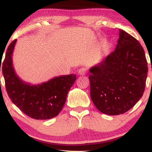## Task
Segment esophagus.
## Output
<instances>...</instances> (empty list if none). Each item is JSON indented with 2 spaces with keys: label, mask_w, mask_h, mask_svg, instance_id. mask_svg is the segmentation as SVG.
<instances>
[{
  "label": "esophagus",
  "mask_w": 152,
  "mask_h": 152,
  "mask_svg": "<svg viewBox=\"0 0 152 152\" xmlns=\"http://www.w3.org/2000/svg\"><path fill=\"white\" fill-rule=\"evenodd\" d=\"M78 74H79L80 76H84V75L86 74V69L85 67L81 68V69L78 70Z\"/></svg>",
  "instance_id": "obj_1"
}]
</instances>
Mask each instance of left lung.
Segmentation results:
<instances>
[{"mask_svg": "<svg viewBox=\"0 0 152 152\" xmlns=\"http://www.w3.org/2000/svg\"><path fill=\"white\" fill-rule=\"evenodd\" d=\"M90 95L103 114L126 112L143 96L147 77V61L140 43L123 30L116 48L90 69Z\"/></svg>", "mask_w": 152, "mask_h": 152, "instance_id": "1", "label": "left lung"}]
</instances>
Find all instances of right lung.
I'll list each match as a JSON object with an SVG mask.
<instances>
[{
    "label": "right lung",
    "mask_w": 152,
    "mask_h": 152,
    "mask_svg": "<svg viewBox=\"0 0 152 152\" xmlns=\"http://www.w3.org/2000/svg\"><path fill=\"white\" fill-rule=\"evenodd\" d=\"M15 43L16 39L8 46L2 63L6 89L10 99L24 114L34 119H49L58 116L65 104L68 92L76 81V74L55 77L36 86L24 83L16 76L12 64ZM1 66V63L0 71Z\"/></svg>",
    "instance_id": "add662e5"
}]
</instances>
